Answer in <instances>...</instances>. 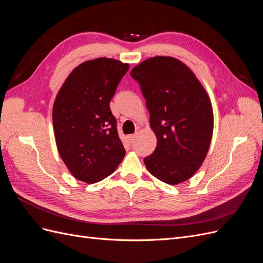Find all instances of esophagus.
Segmentation results:
<instances>
[{
    "label": "esophagus",
    "mask_w": 263,
    "mask_h": 263,
    "mask_svg": "<svg viewBox=\"0 0 263 263\" xmlns=\"http://www.w3.org/2000/svg\"><path fill=\"white\" fill-rule=\"evenodd\" d=\"M136 138H137V134L129 135V136H128V141H129L130 144H132V142H134V141H135V139H136Z\"/></svg>",
    "instance_id": "obj_1"
}]
</instances>
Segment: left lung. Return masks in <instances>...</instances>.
I'll list each match as a JSON object with an SVG mask.
<instances>
[{
  "mask_svg": "<svg viewBox=\"0 0 263 263\" xmlns=\"http://www.w3.org/2000/svg\"><path fill=\"white\" fill-rule=\"evenodd\" d=\"M150 113L157 147L144 158L148 171L174 185L198 170L213 135L209 95L184 63L172 57L149 58L130 71Z\"/></svg>",
  "mask_w": 263,
  "mask_h": 263,
  "instance_id": "1",
  "label": "left lung"
}]
</instances>
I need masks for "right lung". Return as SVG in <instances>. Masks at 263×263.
I'll use <instances>...</instances> for the list:
<instances>
[{
    "label": "right lung",
    "mask_w": 263,
    "mask_h": 263,
    "mask_svg": "<svg viewBox=\"0 0 263 263\" xmlns=\"http://www.w3.org/2000/svg\"><path fill=\"white\" fill-rule=\"evenodd\" d=\"M129 66L109 58L85 61L55 98L52 122L62 161L78 180L95 183L112 174L126 154L109 102Z\"/></svg>",
    "instance_id": "add662e5"
}]
</instances>
